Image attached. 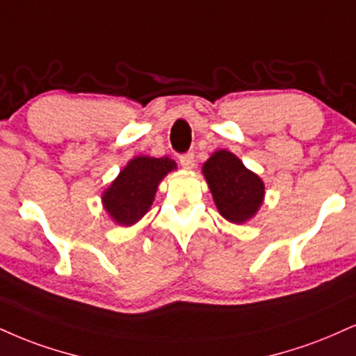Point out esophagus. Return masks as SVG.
<instances>
[{
    "instance_id": "obj_1",
    "label": "esophagus",
    "mask_w": 356,
    "mask_h": 356,
    "mask_svg": "<svg viewBox=\"0 0 356 356\" xmlns=\"http://www.w3.org/2000/svg\"><path fill=\"white\" fill-rule=\"evenodd\" d=\"M179 162H181V165L184 167V169H192V167H194V164H195V161H194V154L192 152H186V154H182L181 157H179Z\"/></svg>"
}]
</instances>
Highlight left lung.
<instances>
[{
	"label": "left lung",
	"mask_w": 356,
	"mask_h": 356,
	"mask_svg": "<svg viewBox=\"0 0 356 356\" xmlns=\"http://www.w3.org/2000/svg\"><path fill=\"white\" fill-rule=\"evenodd\" d=\"M202 172L224 219L242 224L259 211L265 194L264 182L232 152H213Z\"/></svg>",
	"instance_id": "left-lung-1"
}]
</instances>
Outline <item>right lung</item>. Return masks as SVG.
<instances>
[{
	"label": "right lung",
	"instance_id": "add662e5",
	"mask_svg": "<svg viewBox=\"0 0 356 356\" xmlns=\"http://www.w3.org/2000/svg\"><path fill=\"white\" fill-rule=\"evenodd\" d=\"M174 167L169 157H134L102 194L104 209L118 224H136L149 211L157 186Z\"/></svg>",
	"mask_w": 356,
	"mask_h": 356
}]
</instances>
